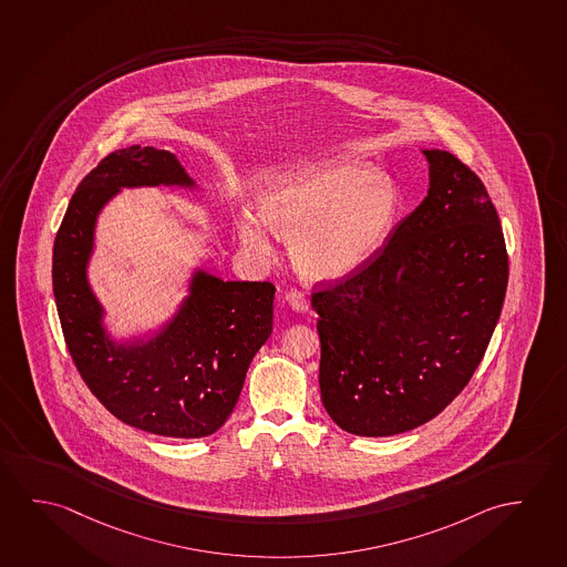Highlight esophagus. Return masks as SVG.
Here are the masks:
<instances>
[{
    "mask_svg": "<svg viewBox=\"0 0 567 567\" xmlns=\"http://www.w3.org/2000/svg\"><path fill=\"white\" fill-rule=\"evenodd\" d=\"M286 301L297 313H303V311L309 309V299H307L306 293L301 289H289L288 293H286Z\"/></svg>",
    "mask_w": 567,
    "mask_h": 567,
    "instance_id": "1",
    "label": "esophagus"
}]
</instances>
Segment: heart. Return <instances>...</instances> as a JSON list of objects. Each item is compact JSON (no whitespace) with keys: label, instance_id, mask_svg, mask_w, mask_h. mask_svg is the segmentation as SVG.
<instances>
[{"label":"heart","instance_id":"b5f03b06","mask_svg":"<svg viewBox=\"0 0 567 567\" xmlns=\"http://www.w3.org/2000/svg\"><path fill=\"white\" fill-rule=\"evenodd\" d=\"M398 190L369 163L337 157L279 173L258 198L271 233L291 238V260L307 278H342L362 268L386 243L398 215ZM246 248L266 252V230L243 218Z\"/></svg>","mask_w":567,"mask_h":567}]
</instances>
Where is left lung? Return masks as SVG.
<instances>
[{
	"instance_id": "1",
	"label": "left lung",
	"mask_w": 567,
	"mask_h": 567,
	"mask_svg": "<svg viewBox=\"0 0 567 567\" xmlns=\"http://www.w3.org/2000/svg\"><path fill=\"white\" fill-rule=\"evenodd\" d=\"M423 153L422 205L362 268L311 296L321 400L354 435L410 432L441 414L475 374L503 311L508 254L483 181L453 153Z\"/></svg>"
}]
</instances>
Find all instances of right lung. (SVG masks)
Wrapping results in <instances>:
<instances>
[{
  "instance_id": "1",
  "label": "right lung",
  "mask_w": 567,
  "mask_h": 567,
  "mask_svg": "<svg viewBox=\"0 0 567 567\" xmlns=\"http://www.w3.org/2000/svg\"><path fill=\"white\" fill-rule=\"evenodd\" d=\"M193 179L165 150L110 153L74 190L54 238L53 291L72 362L120 422L165 437H205L233 414L254 354L271 334L270 281H223L197 271L172 323L147 342L114 344L86 281L100 208L120 187Z\"/></svg>"
}]
</instances>
